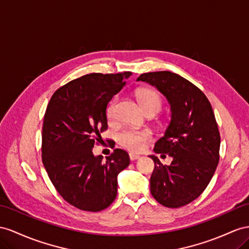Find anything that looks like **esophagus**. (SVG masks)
<instances>
[{"label": "esophagus", "instance_id": "34e87169", "mask_svg": "<svg viewBox=\"0 0 249 249\" xmlns=\"http://www.w3.org/2000/svg\"><path fill=\"white\" fill-rule=\"evenodd\" d=\"M129 158H130V161H136V160H138V159H140V156L135 155V154H130Z\"/></svg>", "mask_w": 249, "mask_h": 249}]
</instances>
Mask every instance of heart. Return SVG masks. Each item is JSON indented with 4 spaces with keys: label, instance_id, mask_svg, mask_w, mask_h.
Here are the masks:
<instances>
[{
    "label": "heart",
    "instance_id": "obj_1",
    "mask_svg": "<svg viewBox=\"0 0 249 249\" xmlns=\"http://www.w3.org/2000/svg\"><path fill=\"white\" fill-rule=\"evenodd\" d=\"M137 97L145 112L154 111L158 112L161 109L162 100L157 91L154 89L143 88L137 92ZM118 98L114 97L110 100L106 108V116L108 119H112L116 110ZM151 140V132L148 130H133L124 129L119 133L118 141L124 148L130 151H141L147 142Z\"/></svg>",
    "mask_w": 249,
    "mask_h": 249
}]
</instances>
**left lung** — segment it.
<instances>
[{"instance_id":"obj_1","label":"left lung","mask_w":249,"mask_h":249,"mask_svg":"<svg viewBox=\"0 0 249 249\" xmlns=\"http://www.w3.org/2000/svg\"><path fill=\"white\" fill-rule=\"evenodd\" d=\"M137 81L155 86L171 109L169 125L154 150L173 162L167 166L149 156L155 162L150 193L165 207L184 206L205 190L218 166L221 138L213 107L202 90L177 73L147 72Z\"/></svg>"}]
</instances>
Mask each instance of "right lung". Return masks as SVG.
I'll return each mask as SVG.
<instances>
[{
	"label": "right lung",
	"instance_id": "obj_1",
	"mask_svg": "<svg viewBox=\"0 0 249 249\" xmlns=\"http://www.w3.org/2000/svg\"><path fill=\"white\" fill-rule=\"evenodd\" d=\"M129 75H83L60 87L47 105L42 130L44 167L63 199L81 210L97 213L109 206L117 196L118 175L129 165L123 149H114L105 161L92 154L107 129V104Z\"/></svg>",
	"mask_w": 249,
	"mask_h": 249
}]
</instances>
